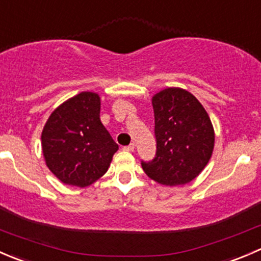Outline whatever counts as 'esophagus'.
Masks as SVG:
<instances>
[{
    "mask_svg": "<svg viewBox=\"0 0 261 261\" xmlns=\"http://www.w3.org/2000/svg\"><path fill=\"white\" fill-rule=\"evenodd\" d=\"M134 149H135V144L134 143H131L127 146H123V150H126V151H134Z\"/></svg>",
    "mask_w": 261,
    "mask_h": 261,
    "instance_id": "obj_1",
    "label": "esophagus"
}]
</instances>
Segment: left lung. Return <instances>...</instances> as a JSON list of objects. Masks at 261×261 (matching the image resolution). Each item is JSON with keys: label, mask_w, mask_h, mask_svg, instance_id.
Segmentation results:
<instances>
[{"label": "left lung", "mask_w": 261, "mask_h": 261, "mask_svg": "<svg viewBox=\"0 0 261 261\" xmlns=\"http://www.w3.org/2000/svg\"><path fill=\"white\" fill-rule=\"evenodd\" d=\"M156 155L141 163L150 179L183 186L201 174L215 147V130L201 102L183 88L169 87L151 98Z\"/></svg>", "instance_id": "obj_1"}]
</instances>
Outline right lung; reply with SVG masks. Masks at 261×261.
Returning <instances> with one entry per match:
<instances>
[{"label":"right lung","mask_w":261,"mask_h":261,"mask_svg":"<svg viewBox=\"0 0 261 261\" xmlns=\"http://www.w3.org/2000/svg\"><path fill=\"white\" fill-rule=\"evenodd\" d=\"M99 111V94L81 92L59 105L44 125V160L62 183L84 188L109 170L118 145L101 122Z\"/></svg>","instance_id":"1"}]
</instances>
